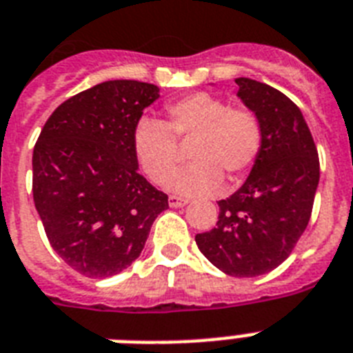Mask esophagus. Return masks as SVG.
I'll return each mask as SVG.
<instances>
[{
    "label": "esophagus",
    "instance_id": "34e87169",
    "mask_svg": "<svg viewBox=\"0 0 353 353\" xmlns=\"http://www.w3.org/2000/svg\"><path fill=\"white\" fill-rule=\"evenodd\" d=\"M189 200L188 198H182V196H176V194H171L170 196V205L171 208H183Z\"/></svg>",
    "mask_w": 353,
    "mask_h": 353
}]
</instances>
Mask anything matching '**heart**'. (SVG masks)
Masks as SVG:
<instances>
[{"mask_svg": "<svg viewBox=\"0 0 353 353\" xmlns=\"http://www.w3.org/2000/svg\"><path fill=\"white\" fill-rule=\"evenodd\" d=\"M191 141L193 164L168 182L183 194L211 193L223 176L238 182L249 173L263 145V126L252 110L229 106L205 92L189 93L165 106V121L142 119L133 130V155L151 182L164 183L176 170L180 148L176 141Z\"/></svg>", "mask_w": 353, "mask_h": 353, "instance_id": "b5f03b06", "label": "heart"}]
</instances>
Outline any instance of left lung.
I'll list each match as a JSON object with an SVG mask.
<instances>
[{
  "mask_svg": "<svg viewBox=\"0 0 353 353\" xmlns=\"http://www.w3.org/2000/svg\"><path fill=\"white\" fill-rule=\"evenodd\" d=\"M238 97L260 117L263 145L245 183L218 202L211 231L194 236L214 267L254 278L287 260L305 232L319 183V159L303 113L269 84L236 79Z\"/></svg>",
  "mask_w": 353,
  "mask_h": 353,
  "instance_id": "left-lung-1",
  "label": "left lung"
}]
</instances>
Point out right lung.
Returning a JSON list of instances; mask_svg holds the SVG:
<instances>
[{
    "label": "right lung",
    "mask_w": 353,
    "mask_h": 353,
    "mask_svg": "<svg viewBox=\"0 0 353 353\" xmlns=\"http://www.w3.org/2000/svg\"><path fill=\"white\" fill-rule=\"evenodd\" d=\"M155 84L106 81L55 108L32 155V193L46 238L86 278H110L141 256L168 194L139 173L133 130Z\"/></svg>",
    "instance_id": "add662e5"
}]
</instances>
